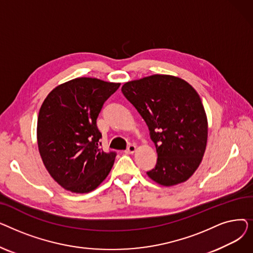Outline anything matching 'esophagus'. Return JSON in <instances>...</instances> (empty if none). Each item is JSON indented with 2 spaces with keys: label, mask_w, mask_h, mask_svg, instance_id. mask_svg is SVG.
I'll return each instance as SVG.
<instances>
[{
  "label": "esophagus",
  "mask_w": 253,
  "mask_h": 253,
  "mask_svg": "<svg viewBox=\"0 0 253 253\" xmlns=\"http://www.w3.org/2000/svg\"><path fill=\"white\" fill-rule=\"evenodd\" d=\"M136 151V145L135 144H129L127 148V153L129 154H133Z\"/></svg>",
  "instance_id": "esophagus-1"
}]
</instances>
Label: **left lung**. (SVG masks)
<instances>
[{"instance_id": "8db88e82", "label": "left lung", "mask_w": 253, "mask_h": 253, "mask_svg": "<svg viewBox=\"0 0 253 253\" xmlns=\"http://www.w3.org/2000/svg\"><path fill=\"white\" fill-rule=\"evenodd\" d=\"M122 92L147 123L156 145L157 164L147 172L149 177L165 187L188 180L202 161L208 136L197 91L180 78L153 75L125 83Z\"/></svg>"}]
</instances>
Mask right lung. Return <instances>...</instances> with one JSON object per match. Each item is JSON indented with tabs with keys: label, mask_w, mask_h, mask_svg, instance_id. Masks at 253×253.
I'll return each instance as SVG.
<instances>
[{
	"label": "right lung",
	"mask_w": 253,
	"mask_h": 253,
	"mask_svg": "<svg viewBox=\"0 0 253 253\" xmlns=\"http://www.w3.org/2000/svg\"><path fill=\"white\" fill-rule=\"evenodd\" d=\"M120 83L77 78L53 89L38 117V148L58 184L72 193L95 190L109 175L116 153L100 148L96 120Z\"/></svg>",
	"instance_id": "add662e5"
}]
</instances>
